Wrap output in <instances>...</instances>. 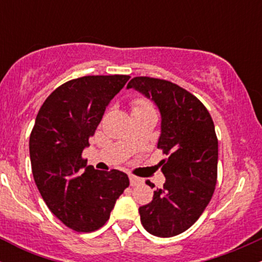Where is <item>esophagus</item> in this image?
<instances>
[{"label": "esophagus", "instance_id": "34e87169", "mask_svg": "<svg viewBox=\"0 0 262 262\" xmlns=\"http://www.w3.org/2000/svg\"><path fill=\"white\" fill-rule=\"evenodd\" d=\"M129 181H130L132 186H138V185H140L141 182H143V180H141L140 177H138V176L129 175Z\"/></svg>", "mask_w": 262, "mask_h": 262}]
</instances>
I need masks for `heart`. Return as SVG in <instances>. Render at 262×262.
I'll return each mask as SVG.
<instances>
[{"mask_svg":"<svg viewBox=\"0 0 262 262\" xmlns=\"http://www.w3.org/2000/svg\"><path fill=\"white\" fill-rule=\"evenodd\" d=\"M137 110H152V108L148 103V102H145V101H143V100H139V101L135 102L134 107H133V111H137Z\"/></svg>","mask_w":262,"mask_h":262,"instance_id":"b5f03b06","label":"heart"}]
</instances>
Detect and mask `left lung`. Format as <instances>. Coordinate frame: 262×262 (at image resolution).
<instances>
[{
    "label": "left lung",
    "instance_id": "obj_1",
    "mask_svg": "<svg viewBox=\"0 0 262 262\" xmlns=\"http://www.w3.org/2000/svg\"><path fill=\"white\" fill-rule=\"evenodd\" d=\"M127 89L140 92L159 108L158 148L167 155L160 161L166 181L154 191L151 202L139 208L140 222L155 236L179 235L196 223L217 183L218 139L212 117L197 97L170 81L138 76Z\"/></svg>",
    "mask_w": 262,
    "mask_h": 262
}]
</instances>
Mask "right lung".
Wrapping results in <instances>:
<instances>
[{
  "label": "right lung",
  "mask_w": 262,
  "mask_h": 262,
  "mask_svg": "<svg viewBox=\"0 0 262 262\" xmlns=\"http://www.w3.org/2000/svg\"><path fill=\"white\" fill-rule=\"evenodd\" d=\"M130 76H83L44 101L29 138L35 185L56 218L79 233L100 229L129 186L127 173L100 171L82 159L106 107Z\"/></svg>",
  "instance_id": "add662e5"
}]
</instances>
